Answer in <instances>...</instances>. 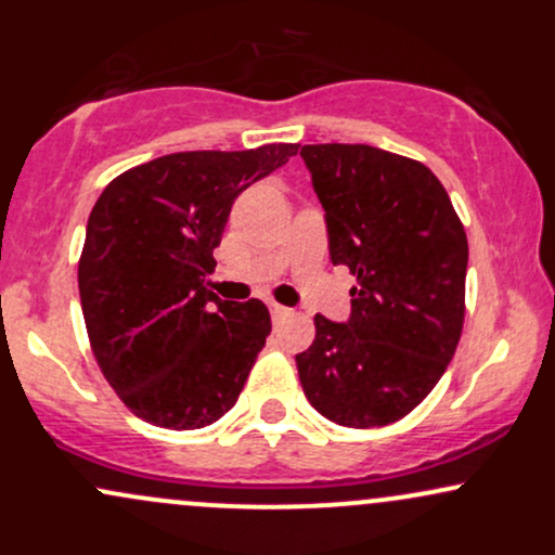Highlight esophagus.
Returning a JSON list of instances; mask_svg holds the SVG:
<instances>
[{"mask_svg":"<svg viewBox=\"0 0 555 555\" xmlns=\"http://www.w3.org/2000/svg\"><path fill=\"white\" fill-rule=\"evenodd\" d=\"M289 315H292V310H289V308H284V305L271 302V318H273V323L284 321V318H289Z\"/></svg>","mask_w":555,"mask_h":555,"instance_id":"esophagus-1","label":"esophagus"}]
</instances>
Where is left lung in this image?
<instances>
[{
    "instance_id": "left-lung-1",
    "label": "left lung",
    "mask_w": 555,
    "mask_h": 555,
    "mask_svg": "<svg viewBox=\"0 0 555 555\" xmlns=\"http://www.w3.org/2000/svg\"><path fill=\"white\" fill-rule=\"evenodd\" d=\"M326 211L328 253L358 286L352 315H315L297 354L305 397L347 428L410 415L441 380L464 326L467 234L425 164L373 145H302Z\"/></svg>"
}]
</instances>
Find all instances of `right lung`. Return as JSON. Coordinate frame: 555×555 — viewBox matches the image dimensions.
<instances>
[{"mask_svg":"<svg viewBox=\"0 0 555 555\" xmlns=\"http://www.w3.org/2000/svg\"><path fill=\"white\" fill-rule=\"evenodd\" d=\"M297 143L182 151L122 171L88 216L78 286L101 373L132 415L169 430L229 412L271 315L206 286L242 190L284 167Z\"/></svg>","mask_w":555,"mask_h":555,"instance_id":"1","label":"right lung"}]
</instances>
